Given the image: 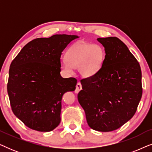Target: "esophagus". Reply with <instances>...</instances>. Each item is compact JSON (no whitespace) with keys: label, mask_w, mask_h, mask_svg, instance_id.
<instances>
[{"label":"esophagus","mask_w":152,"mask_h":152,"mask_svg":"<svg viewBox=\"0 0 152 152\" xmlns=\"http://www.w3.org/2000/svg\"><path fill=\"white\" fill-rule=\"evenodd\" d=\"M81 89H82V84H81V83L80 82H77V84L76 85V88H75V93H79V91H80Z\"/></svg>","instance_id":"esophagus-1"}]
</instances>
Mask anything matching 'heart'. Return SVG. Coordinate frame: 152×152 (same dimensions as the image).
Here are the masks:
<instances>
[{
	"label": "heart",
	"instance_id": "b5f03b06",
	"mask_svg": "<svg viewBox=\"0 0 152 152\" xmlns=\"http://www.w3.org/2000/svg\"><path fill=\"white\" fill-rule=\"evenodd\" d=\"M104 59V52L100 45L77 42L68 51L66 57L61 59L64 71L72 73L73 68L84 77H91L100 69Z\"/></svg>",
	"mask_w": 152,
	"mask_h": 152
}]
</instances>
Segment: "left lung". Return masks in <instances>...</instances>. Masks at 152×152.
Here are the masks:
<instances>
[{"label": "left lung", "instance_id": "obj_1", "mask_svg": "<svg viewBox=\"0 0 152 152\" xmlns=\"http://www.w3.org/2000/svg\"><path fill=\"white\" fill-rule=\"evenodd\" d=\"M105 57L100 69L82 79L77 98L91 129L108 132L120 128L136 113L142 94L140 64L117 37L98 38Z\"/></svg>", "mask_w": 152, "mask_h": 152}]
</instances>
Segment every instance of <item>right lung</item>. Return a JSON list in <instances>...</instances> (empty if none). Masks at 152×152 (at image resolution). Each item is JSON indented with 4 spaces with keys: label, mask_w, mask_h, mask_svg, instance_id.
Here are the masks:
<instances>
[{
    "label": "right lung",
    "mask_w": 152,
    "mask_h": 152,
    "mask_svg": "<svg viewBox=\"0 0 152 152\" xmlns=\"http://www.w3.org/2000/svg\"><path fill=\"white\" fill-rule=\"evenodd\" d=\"M77 35L38 38L23 48L10 65L7 93L14 115L28 127L53 131L61 121V99L75 90L77 80L63 78L61 55Z\"/></svg>",
    "instance_id": "1"
}]
</instances>
